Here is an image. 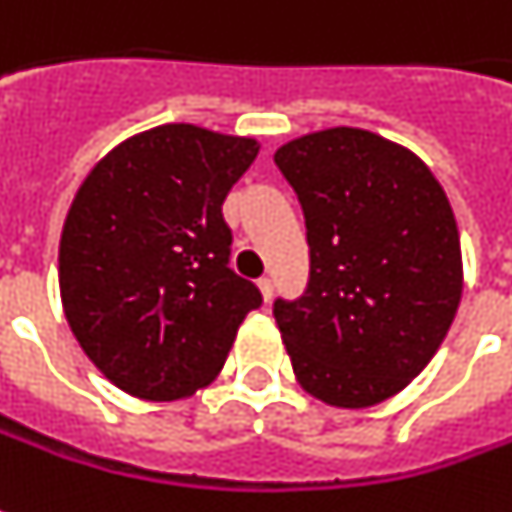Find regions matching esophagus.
Listing matches in <instances>:
<instances>
[{
	"label": "esophagus",
	"instance_id": "obj_1",
	"mask_svg": "<svg viewBox=\"0 0 512 512\" xmlns=\"http://www.w3.org/2000/svg\"><path fill=\"white\" fill-rule=\"evenodd\" d=\"M259 293H262L264 301H270V298H273V281L259 279Z\"/></svg>",
	"mask_w": 512,
	"mask_h": 512
}]
</instances>
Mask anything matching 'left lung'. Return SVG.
I'll return each mask as SVG.
<instances>
[{"label": "left lung", "instance_id": "1", "mask_svg": "<svg viewBox=\"0 0 512 512\" xmlns=\"http://www.w3.org/2000/svg\"><path fill=\"white\" fill-rule=\"evenodd\" d=\"M298 194L310 284L273 315L298 386L335 408H369L428 366L462 298L454 208L417 154L335 126L273 154Z\"/></svg>", "mask_w": 512, "mask_h": 512}]
</instances>
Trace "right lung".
I'll use <instances>...</instances> for the list:
<instances>
[{"instance_id":"obj_1","label":"right lung","mask_w":512,"mask_h":512,"mask_svg":"<svg viewBox=\"0 0 512 512\" xmlns=\"http://www.w3.org/2000/svg\"><path fill=\"white\" fill-rule=\"evenodd\" d=\"M256 137L163 123L106 152L72 197L58 290L75 341L120 392L171 403L211 386L262 293L228 267L222 202Z\"/></svg>"}]
</instances>
